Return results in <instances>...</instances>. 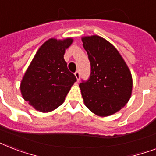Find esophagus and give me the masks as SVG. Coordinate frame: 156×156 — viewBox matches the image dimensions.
Here are the masks:
<instances>
[{"label": "esophagus", "instance_id": "1", "mask_svg": "<svg viewBox=\"0 0 156 156\" xmlns=\"http://www.w3.org/2000/svg\"><path fill=\"white\" fill-rule=\"evenodd\" d=\"M74 74H75V77L76 78H77V80L79 81V79H80V72L78 70H77L75 73H74Z\"/></svg>", "mask_w": 156, "mask_h": 156}]
</instances>
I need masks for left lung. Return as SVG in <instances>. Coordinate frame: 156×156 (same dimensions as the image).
<instances>
[{
	"label": "left lung",
	"instance_id": "1",
	"mask_svg": "<svg viewBox=\"0 0 156 156\" xmlns=\"http://www.w3.org/2000/svg\"><path fill=\"white\" fill-rule=\"evenodd\" d=\"M90 64V77L79 84L84 104L100 116L123 108L132 92V76L118 51L106 40L92 35L83 38Z\"/></svg>",
	"mask_w": 156,
	"mask_h": 156
}]
</instances>
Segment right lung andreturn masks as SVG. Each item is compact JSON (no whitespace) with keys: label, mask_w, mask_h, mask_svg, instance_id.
I'll use <instances>...</instances> for the list:
<instances>
[{"label":"right lung","mask_w":156,"mask_h":156,"mask_svg":"<svg viewBox=\"0 0 156 156\" xmlns=\"http://www.w3.org/2000/svg\"><path fill=\"white\" fill-rule=\"evenodd\" d=\"M72 39H50L40 48L21 83L23 99L43 112L58 108L66 99L75 75L68 69L64 54Z\"/></svg>","instance_id":"1"}]
</instances>
